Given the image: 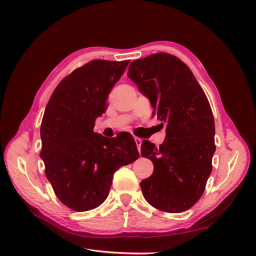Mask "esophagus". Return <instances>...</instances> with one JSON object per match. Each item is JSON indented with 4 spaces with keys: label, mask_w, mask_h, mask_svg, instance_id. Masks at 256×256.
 <instances>
[{
    "label": "esophagus",
    "mask_w": 256,
    "mask_h": 256,
    "mask_svg": "<svg viewBox=\"0 0 256 256\" xmlns=\"http://www.w3.org/2000/svg\"><path fill=\"white\" fill-rule=\"evenodd\" d=\"M134 141H136V146H138V150H140V148H141V145H142V138L136 136V138H134Z\"/></svg>",
    "instance_id": "1"
}]
</instances>
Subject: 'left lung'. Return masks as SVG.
I'll return each instance as SVG.
<instances>
[{"label": "left lung", "instance_id": "left-lung-1", "mask_svg": "<svg viewBox=\"0 0 256 256\" xmlns=\"http://www.w3.org/2000/svg\"><path fill=\"white\" fill-rule=\"evenodd\" d=\"M127 76L150 99L166 132L159 147L147 140L142 143L141 154L154 164L152 176L141 182L143 196L159 210H187L202 196L212 171L210 104L189 67L172 54L134 60Z\"/></svg>", "mask_w": 256, "mask_h": 256}]
</instances>
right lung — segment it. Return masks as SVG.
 <instances>
[{
	"instance_id": "right-lung-1",
	"label": "right lung",
	"mask_w": 256,
	"mask_h": 256,
	"mask_svg": "<svg viewBox=\"0 0 256 256\" xmlns=\"http://www.w3.org/2000/svg\"><path fill=\"white\" fill-rule=\"evenodd\" d=\"M129 62L94 60L74 69L60 82L46 106L40 158L56 196L72 210L102 205L114 173L140 156L129 134L106 138L92 131Z\"/></svg>"
}]
</instances>
